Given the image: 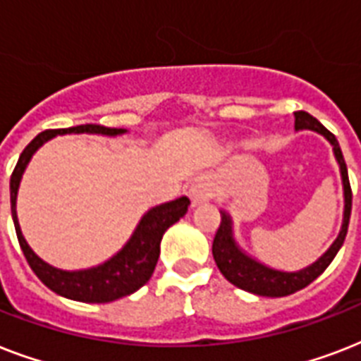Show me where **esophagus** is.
I'll return each mask as SVG.
<instances>
[{
	"mask_svg": "<svg viewBox=\"0 0 361 361\" xmlns=\"http://www.w3.org/2000/svg\"><path fill=\"white\" fill-rule=\"evenodd\" d=\"M214 183H212L208 178H200V180L195 181L191 185V189H189V197H191L192 204H202L212 200V198H214Z\"/></svg>",
	"mask_w": 361,
	"mask_h": 361,
	"instance_id": "esophagus-1",
	"label": "esophagus"
}]
</instances>
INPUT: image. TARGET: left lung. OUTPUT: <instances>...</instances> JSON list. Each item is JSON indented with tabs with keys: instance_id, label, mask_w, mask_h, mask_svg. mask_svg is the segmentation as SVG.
<instances>
[{
	"instance_id": "8db88e82",
	"label": "left lung",
	"mask_w": 361,
	"mask_h": 361,
	"mask_svg": "<svg viewBox=\"0 0 361 361\" xmlns=\"http://www.w3.org/2000/svg\"><path fill=\"white\" fill-rule=\"evenodd\" d=\"M296 116V129H313L320 135H324L334 146V153L339 166H341L343 176V187H345V219H343V228L339 232L337 240L334 241V245L322 255L314 264H311L309 268L294 271V274H286V271H277V269L266 268L264 264L252 260V258L245 257L243 252L238 249L232 238L231 228V217L223 212L221 214V225L215 232L214 245H212V252H214L215 264L221 269V274L225 275L226 281H231L232 285H236L238 288L258 296L268 298H281L294 294V292L302 290L307 285H311L322 271H324L330 262L336 258L337 251L341 249L345 236L348 231V221H350V209H353V189H350V181H348V170L347 163L343 159V152L339 147L336 135H331L330 130L326 129L324 125L320 123L317 118H313L307 112H294Z\"/></svg>"
}]
</instances>
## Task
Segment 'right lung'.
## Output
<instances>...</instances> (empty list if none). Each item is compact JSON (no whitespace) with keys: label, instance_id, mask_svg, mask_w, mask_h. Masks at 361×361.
<instances>
[{"label":"right lung","instance_id":"right-lung-1","mask_svg":"<svg viewBox=\"0 0 361 361\" xmlns=\"http://www.w3.org/2000/svg\"><path fill=\"white\" fill-rule=\"evenodd\" d=\"M65 133H97V135L116 136L125 133L123 129H110L103 125H76L69 129H48L42 130L25 146L20 153V159L11 176V212H13L16 238L24 251V257L35 275L44 285L56 294L69 300L86 303H109L129 296L144 286L152 277L153 269L157 266L159 252H161V238L164 231L172 226L176 221H180L187 214L189 198H176L172 202L161 204L157 208L149 209L142 217L140 225L136 226L135 234L127 241V245L121 249L109 262L101 264L97 268L82 269V271H63L56 269L42 262L35 252L31 251L25 243L22 232H20L18 219H16V191H18L20 178L24 172L25 164L30 163L31 155L37 152V147L42 146L48 138Z\"/></svg>","mask_w":361,"mask_h":361}]
</instances>
